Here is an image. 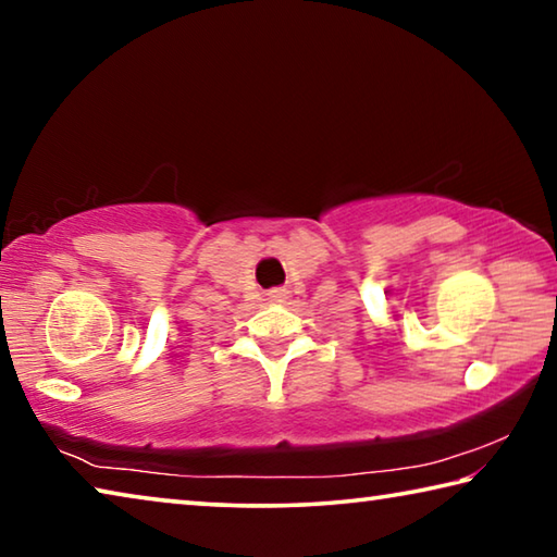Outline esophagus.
Here are the masks:
<instances>
[{
  "mask_svg": "<svg viewBox=\"0 0 557 557\" xmlns=\"http://www.w3.org/2000/svg\"><path fill=\"white\" fill-rule=\"evenodd\" d=\"M287 295H289L287 289H270V292H268V299H270V301H285Z\"/></svg>",
  "mask_w": 557,
  "mask_h": 557,
  "instance_id": "esophagus-1",
  "label": "esophagus"
}]
</instances>
